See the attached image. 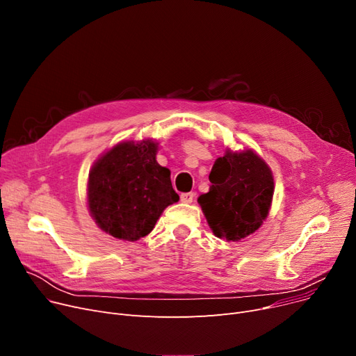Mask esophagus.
<instances>
[{
  "instance_id": "1",
  "label": "esophagus",
  "mask_w": 356,
  "mask_h": 356,
  "mask_svg": "<svg viewBox=\"0 0 356 356\" xmlns=\"http://www.w3.org/2000/svg\"><path fill=\"white\" fill-rule=\"evenodd\" d=\"M195 194L194 193H184L181 194V201L185 202V204H190V202H193Z\"/></svg>"
}]
</instances>
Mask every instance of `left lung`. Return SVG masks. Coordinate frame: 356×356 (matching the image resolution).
Returning <instances> with one entry per match:
<instances>
[{
    "mask_svg": "<svg viewBox=\"0 0 356 356\" xmlns=\"http://www.w3.org/2000/svg\"><path fill=\"white\" fill-rule=\"evenodd\" d=\"M209 179V193L197 201L214 236L239 242L264 225L275 185L273 171L255 150L227 147L216 159Z\"/></svg>",
    "mask_w": 356,
    "mask_h": 356,
    "instance_id": "8db88e82",
    "label": "left lung"
}]
</instances>
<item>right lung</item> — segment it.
<instances>
[{
	"label": "right lung",
	"instance_id": "add662e5",
	"mask_svg": "<svg viewBox=\"0 0 356 356\" xmlns=\"http://www.w3.org/2000/svg\"><path fill=\"white\" fill-rule=\"evenodd\" d=\"M154 139L124 140L101 155L88 175L87 204L97 226L134 242L154 230L163 210L179 200L171 171L156 161Z\"/></svg>",
	"mask_w": 356,
	"mask_h": 356
}]
</instances>
